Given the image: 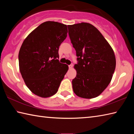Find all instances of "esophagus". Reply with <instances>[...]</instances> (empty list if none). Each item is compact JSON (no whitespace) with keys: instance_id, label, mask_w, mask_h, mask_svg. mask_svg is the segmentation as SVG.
I'll list each match as a JSON object with an SVG mask.
<instances>
[{"instance_id":"esophagus-1","label":"esophagus","mask_w":134,"mask_h":134,"mask_svg":"<svg viewBox=\"0 0 134 134\" xmlns=\"http://www.w3.org/2000/svg\"><path fill=\"white\" fill-rule=\"evenodd\" d=\"M72 67H73V65H72V64H70V65H69V69H71L72 68Z\"/></svg>"}]
</instances>
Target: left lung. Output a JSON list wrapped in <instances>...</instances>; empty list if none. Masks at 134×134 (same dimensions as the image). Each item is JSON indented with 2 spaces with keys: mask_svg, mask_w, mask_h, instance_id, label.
<instances>
[{
  "mask_svg": "<svg viewBox=\"0 0 134 134\" xmlns=\"http://www.w3.org/2000/svg\"><path fill=\"white\" fill-rule=\"evenodd\" d=\"M69 35L76 51L77 64L72 89L84 98L98 96L111 81L116 68L112 48L93 25L82 22L69 25Z\"/></svg>",
  "mask_w": 134,
  "mask_h": 134,
  "instance_id": "8db88e82",
  "label": "left lung"
}]
</instances>
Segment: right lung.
I'll return each instance as SVG.
<instances>
[{
  "label": "right lung",
  "mask_w": 134,
  "mask_h": 134,
  "mask_svg": "<svg viewBox=\"0 0 134 134\" xmlns=\"http://www.w3.org/2000/svg\"><path fill=\"white\" fill-rule=\"evenodd\" d=\"M67 34L66 25L47 21L22 43L18 55L19 70L25 84L35 94L46 98L58 92L69 69L58 59L59 46Z\"/></svg>",
  "instance_id": "1"
}]
</instances>
